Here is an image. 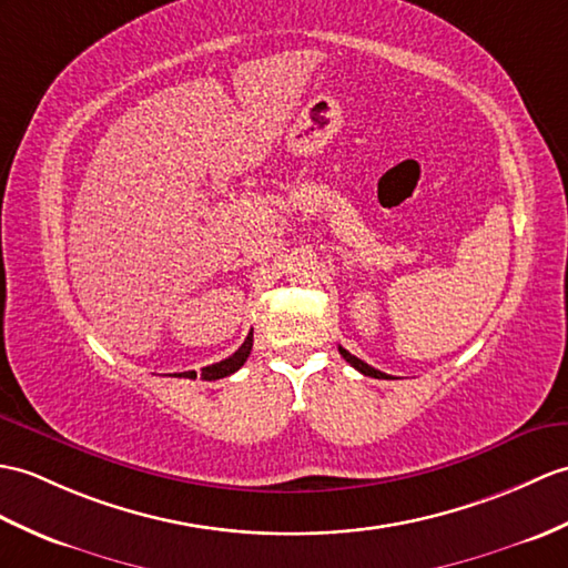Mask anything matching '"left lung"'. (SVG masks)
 <instances>
[{
	"label": "left lung",
	"mask_w": 568,
	"mask_h": 568,
	"mask_svg": "<svg viewBox=\"0 0 568 568\" xmlns=\"http://www.w3.org/2000/svg\"><path fill=\"white\" fill-rule=\"evenodd\" d=\"M338 353L341 355H344V358H346V363H351L353 367H355V371H358V373H363V375H367V377H377V379H385V377H389V375H385V373H379V371H375V367H371V365H367V363H363L361 358H355V355H351L346 348H341L338 346Z\"/></svg>",
	"instance_id": "8db88e82"
}]
</instances>
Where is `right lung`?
Instances as JSON below:
<instances>
[{"label": "right lung", "instance_id": "right-lung-1", "mask_svg": "<svg viewBox=\"0 0 568 568\" xmlns=\"http://www.w3.org/2000/svg\"><path fill=\"white\" fill-rule=\"evenodd\" d=\"M252 346H254V332H248V336L244 338V344L236 348L230 358H224V361H220V363H215V365H207V367H203L201 371V379H220V377H227V375H232V373H236L240 371V367L246 363V358H248V353H252ZM176 377H189V379H195L197 375H195V371H189V373H179Z\"/></svg>", "mask_w": 568, "mask_h": 568}]
</instances>
